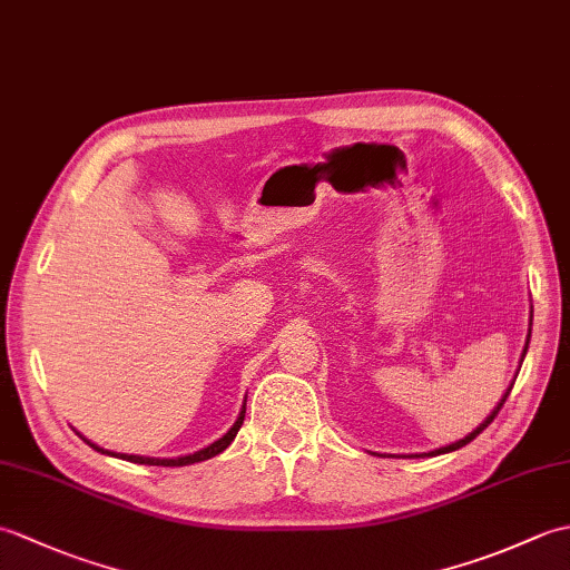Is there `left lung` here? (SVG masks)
I'll return each instance as SVG.
<instances>
[{"label":"left lung","instance_id":"left-lung-1","mask_svg":"<svg viewBox=\"0 0 570 570\" xmlns=\"http://www.w3.org/2000/svg\"><path fill=\"white\" fill-rule=\"evenodd\" d=\"M527 347H529V341H527ZM527 347H524V355H527ZM510 392H512V386H510V390H507L504 392V396H502V402L498 404V406H494V411H492V414L485 419V421H482L480 423V426L475 429V431H472L470 435H465V439L463 441H458V443H453V445H445V448H439V451H431V453H423V455H441V453H451V451H458V448H463V445H468L472 439H475V435H480L482 431H485L488 426H490V423L494 421V416H498L500 414V409L504 406V402H507V396H510Z\"/></svg>","mask_w":570,"mask_h":570}]
</instances>
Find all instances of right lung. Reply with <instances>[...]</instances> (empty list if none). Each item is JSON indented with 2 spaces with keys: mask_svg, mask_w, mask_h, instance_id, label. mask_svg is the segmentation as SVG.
Here are the masks:
<instances>
[{
  "mask_svg": "<svg viewBox=\"0 0 570 570\" xmlns=\"http://www.w3.org/2000/svg\"><path fill=\"white\" fill-rule=\"evenodd\" d=\"M242 421H245V409L239 411V416H237V421H235V426L229 429L220 441H215V443H210L208 448H203V451H198V453H193V455H184V458H144V455H122L119 453V458L122 460H129V463H139V465H166V468H180V465H190V463H200V460H208V458H213V455H217V453H223L225 448L235 441V435H237V431H239V426H242ZM85 441V439H82ZM88 443L90 448H95V451H100V453H107V455H115V453H110V451H102V448H98L95 443H90V441H85Z\"/></svg>",
  "mask_w": 570,
  "mask_h": 570,
  "instance_id": "1",
  "label": "right lung"
}]
</instances>
